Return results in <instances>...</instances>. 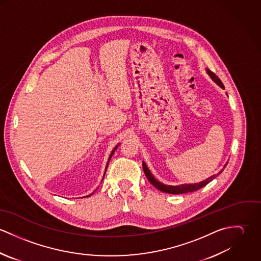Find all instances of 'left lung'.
I'll return each instance as SVG.
<instances>
[{"mask_svg": "<svg viewBox=\"0 0 261 261\" xmlns=\"http://www.w3.org/2000/svg\"><path fill=\"white\" fill-rule=\"evenodd\" d=\"M206 72L208 73V75L210 76V78H211L219 87H221L222 89H224V85L223 83H222V81H221L216 75L214 74L212 71H210L209 69H207V68H206ZM226 95H227V93H226ZM227 163H228V162H227ZM227 163L224 165L223 169H222L218 174H215V175L209 177L208 179H205V180L202 181V182L194 183V184H181V185H177V186L166 185V184H163V183H161L160 181H158V180L153 177V175L150 173V171H149V168L147 167V165H146L145 162H143V169H144V172H145V174H146V176H147L149 183H150L152 186L155 187L158 190H160V191H162V192H164V193L177 194V195H178V194H185V193L194 192V191H197V190H199V189L206 186L208 183H210L213 179H215L218 175H220V174L223 172L224 168L226 167Z\"/></svg>", "mask_w": 261, "mask_h": 261, "instance_id": "1", "label": "left lung"}]
</instances>
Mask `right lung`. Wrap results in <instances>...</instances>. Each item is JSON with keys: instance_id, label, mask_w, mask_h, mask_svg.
<instances>
[{"instance_id": "right-lung-1", "label": "right lung", "mask_w": 261, "mask_h": 261, "mask_svg": "<svg viewBox=\"0 0 261 261\" xmlns=\"http://www.w3.org/2000/svg\"><path fill=\"white\" fill-rule=\"evenodd\" d=\"M119 146V144L118 145H116V147H114V149H112V153H111V155H110V158H109V161H108V164H107V167H106V171H105V175H106V172H107V169H108V166H109V163H110V161H111V159H112V154H113V152H114V150L117 149V147ZM105 175H103V178H105ZM103 178H102V180H103ZM93 194V193H92ZM92 194H90V195H88V196H91Z\"/></svg>"}]
</instances>
